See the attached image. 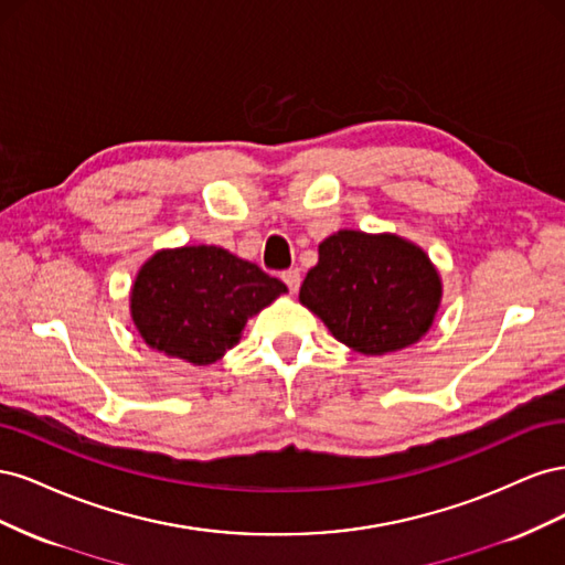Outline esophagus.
<instances>
[{"label":"esophagus","mask_w":565,"mask_h":565,"mask_svg":"<svg viewBox=\"0 0 565 565\" xmlns=\"http://www.w3.org/2000/svg\"><path fill=\"white\" fill-rule=\"evenodd\" d=\"M282 282L287 285V289L289 292H297L299 289V282H301V276H299V270L297 268H289V270H282Z\"/></svg>","instance_id":"obj_1"}]
</instances>
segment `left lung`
Listing matches in <instances>:
<instances>
[{"mask_svg": "<svg viewBox=\"0 0 565 565\" xmlns=\"http://www.w3.org/2000/svg\"><path fill=\"white\" fill-rule=\"evenodd\" d=\"M299 299L358 353L405 349L431 328L440 278L429 256L398 235L339 231L318 247Z\"/></svg>", "mask_w": 565, "mask_h": 565, "instance_id": "left-lung-1", "label": "left lung"}]
</instances>
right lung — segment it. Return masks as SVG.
Returning a JSON list of instances; mask_svg holds the SVG:
<instances>
[{"label": "right lung", "mask_w": 565, "mask_h": 565, "mask_svg": "<svg viewBox=\"0 0 565 565\" xmlns=\"http://www.w3.org/2000/svg\"><path fill=\"white\" fill-rule=\"evenodd\" d=\"M287 287L259 266L221 247L158 252L139 270L131 316L146 344L193 365L233 349L249 316Z\"/></svg>", "instance_id": "1"}]
</instances>
